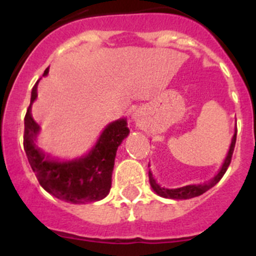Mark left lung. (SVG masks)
I'll use <instances>...</instances> for the list:
<instances>
[{"instance_id":"1","label":"left lung","mask_w":256,"mask_h":256,"mask_svg":"<svg viewBox=\"0 0 256 256\" xmlns=\"http://www.w3.org/2000/svg\"><path fill=\"white\" fill-rule=\"evenodd\" d=\"M236 134H234L233 140H232L230 148H229V152H228V156H226L220 171L218 172V174H216L213 180H209L208 183H203V184H190V186H184V187H180V188H176V190H168V188L160 187V186L156 183V180H154V177H152L151 172H148L150 184H151V187L154 188V190L157 193V194L164 198H171V200H190V198H194V197H198V196L203 194V193L207 192L208 190H210L213 186H216V183L220 180V178L224 176V174L226 172L229 164H230L232 156H233L234 147H236Z\"/></svg>"}]
</instances>
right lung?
I'll use <instances>...</instances> for the list:
<instances>
[{"mask_svg":"<svg viewBox=\"0 0 256 256\" xmlns=\"http://www.w3.org/2000/svg\"><path fill=\"white\" fill-rule=\"evenodd\" d=\"M47 74L46 69L43 76ZM36 98L37 84L32 89L30 104L24 116L23 146L40 184L54 197L74 204L98 202L106 197L112 188L116 151L130 132L126 118L108 125L85 157L68 162L50 161L34 144L40 126L33 120L30 106Z\"/></svg>","mask_w":256,"mask_h":256,"instance_id":"obj_1","label":"right lung"}]
</instances>
